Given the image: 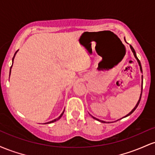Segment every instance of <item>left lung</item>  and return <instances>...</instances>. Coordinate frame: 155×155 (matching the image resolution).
Wrapping results in <instances>:
<instances>
[{
  "label": "left lung",
  "mask_w": 155,
  "mask_h": 155,
  "mask_svg": "<svg viewBox=\"0 0 155 155\" xmlns=\"http://www.w3.org/2000/svg\"><path fill=\"white\" fill-rule=\"evenodd\" d=\"M124 41H125V38H124ZM125 42H126V41H125ZM130 49H131V50H132V51H133V54H134V57L135 58H136V59L137 60V61H138V65H139V66H140V72L141 73H143V71H142V68H141V65H140V60L138 59V58H137V56H136V51H135V50H134V49H133V47H132V46L131 45H130ZM141 78H142V83H141V92H140V97H139V100L138 101V102H137V104H136V106H135L134 108H133L132 109V111H131L130 112L129 114H127V115H126V116H124V117H122V118H124V117H128L129 115H130L131 114L133 113V111H135V110L136 109V108L138 107V104H139V103H140V97H141V94H142V90H143V76H141ZM90 116H91L92 118L93 119H95V120H97V121H99V122H103V123H106V122H107V123H109V122H105V121H103V120H98V119H97V118H95V117H92L91 114H90ZM117 120V121H118V120Z\"/></svg>",
  "instance_id": "left-lung-1"
}]
</instances>
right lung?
<instances>
[{
	"label": "right lung",
	"instance_id": "right-lung-1",
	"mask_svg": "<svg viewBox=\"0 0 155 155\" xmlns=\"http://www.w3.org/2000/svg\"><path fill=\"white\" fill-rule=\"evenodd\" d=\"M17 51H18V50H17V51H16V52H15V55H14V58H13V59H12V62H14V59H15V57L16 54H17ZM12 67H11V68H12ZM10 74H11V69H10ZM64 111H65V109L63 110V113H62L60 115L59 117H58V118H57V119H55V120H53L52 121H50V122H47V123H45V124H49V123H52V122H56V121H58V120H60V119L61 118V117H62V116H63V114H64Z\"/></svg>",
	"mask_w": 155,
	"mask_h": 155
}]
</instances>
